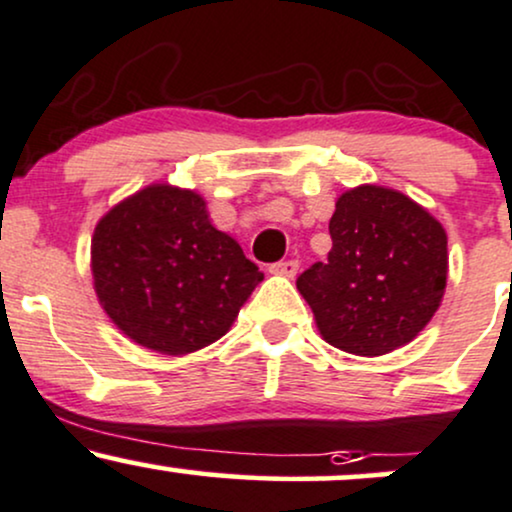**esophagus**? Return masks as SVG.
<instances>
[{
    "mask_svg": "<svg viewBox=\"0 0 512 512\" xmlns=\"http://www.w3.org/2000/svg\"><path fill=\"white\" fill-rule=\"evenodd\" d=\"M269 272L276 274V276H289L293 279L298 272V260H281V262H274L272 267H269Z\"/></svg>",
    "mask_w": 512,
    "mask_h": 512,
    "instance_id": "esophagus-1",
    "label": "esophagus"
}]
</instances>
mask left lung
Segmentation results:
<instances>
[{"label":"left lung","mask_w":512,"mask_h":512,"mask_svg":"<svg viewBox=\"0 0 512 512\" xmlns=\"http://www.w3.org/2000/svg\"><path fill=\"white\" fill-rule=\"evenodd\" d=\"M332 250L296 286L322 339L356 356L409 344L436 315L448 281V236L397 190L361 185L337 199Z\"/></svg>","instance_id":"obj_1"}]
</instances>
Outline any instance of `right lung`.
I'll list each match as a JSON object with an SVG mask.
<instances>
[{"instance_id": "obj_1", "label": "right lung", "mask_w": 512, "mask_h": 512, "mask_svg": "<svg viewBox=\"0 0 512 512\" xmlns=\"http://www.w3.org/2000/svg\"><path fill=\"white\" fill-rule=\"evenodd\" d=\"M91 272L117 330L166 356L223 337L264 279L236 240L211 226L197 192L166 182L144 187L98 221Z\"/></svg>"}]
</instances>
